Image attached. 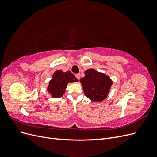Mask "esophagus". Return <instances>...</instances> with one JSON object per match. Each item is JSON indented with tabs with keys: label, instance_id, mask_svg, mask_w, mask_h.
Returning <instances> with one entry per match:
<instances>
[{
	"label": "esophagus",
	"instance_id": "34e87169",
	"mask_svg": "<svg viewBox=\"0 0 157 157\" xmlns=\"http://www.w3.org/2000/svg\"><path fill=\"white\" fill-rule=\"evenodd\" d=\"M75 77H77V79H78V80H79V79H80V74H79V73H77V74H76V75H75Z\"/></svg>",
	"mask_w": 157,
	"mask_h": 157
}]
</instances>
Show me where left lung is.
<instances>
[{
  "mask_svg": "<svg viewBox=\"0 0 157 157\" xmlns=\"http://www.w3.org/2000/svg\"><path fill=\"white\" fill-rule=\"evenodd\" d=\"M85 76L80 80L84 92L92 101H101L105 99L113 84L112 80L105 74L90 69L85 71Z\"/></svg>",
  "mask_w": 157,
  "mask_h": 157,
  "instance_id": "8db88e82",
  "label": "left lung"
}]
</instances>
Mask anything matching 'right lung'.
<instances>
[{
	"instance_id": "obj_1",
	"label": "right lung",
	"mask_w": 157,
	"mask_h": 157,
	"mask_svg": "<svg viewBox=\"0 0 157 157\" xmlns=\"http://www.w3.org/2000/svg\"><path fill=\"white\" fill-rule=\"evenodd\" d=\"M78 81V80L73 73H71L70 71L64 73L62 71L58 70L54 73L53 77L49 82L48 91L53 98H60L64 94L69 82Z\"/></svg>"
}]
</instances>
